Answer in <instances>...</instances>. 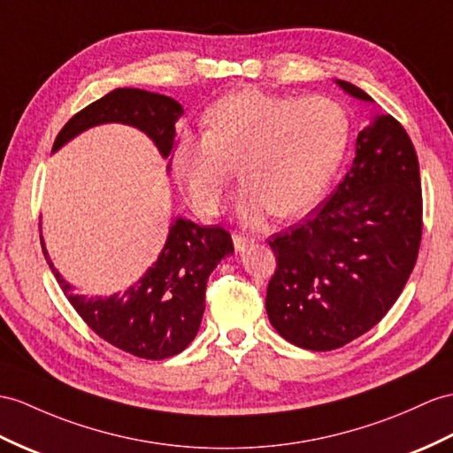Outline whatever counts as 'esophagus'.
<instances>
[{
	"label": "esophagus",
	"mask_w": 453,
	"mask_h": 453,
	"mask_svg": "<svg viewBox=\"0 0 453 453\" xmlns=\"http://www.w3.org/2000/svg\"><path fill=\"white\" fill-rule=\"evenodd\" d=\"M233 242H234L236 251H244L246 248H250V246L253 244L251 238H248V236H244V234H238V233L233 234Z\"/></svg>",
	"instance_id": "1"
}]
</instances>
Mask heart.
<instances>
[{"label":"heart","mask_w":453,"mask_h":453,"mask_svg":"<svg viewBox=\"0 0 453 453\" xmlns=\"http://www.w3.org/2000/svg\"><path fill=\"white\" fill-rule=\"evenodd\" d=\"M205 132L182 130L171 165L192 205L213 215L230 180L228 159L244 176L236 211L259 223L273 211L297 217L321 200L349 143V117L323 96L288 97L244 88L226 94L203 115Z\"/></svg>","instance_id":"1"}]
</instances>
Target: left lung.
I'll return each mask as SVG.
<instances>
[{"label": "left lung", "mask_w": 453, "mask_h": 453, "mask_svg": "<svg viewBox=\"0 0 453 453\" xmlns=\"http://www.w3.org/2000/svg\"><path fill=\"white\" fill-rule=\"evenodd\" d=\"M348 96L361 88L334 81ZM423 233L417 153L392 115L357 134L356 157L336 192L269 242L277 271L267 286L269 321L294 346L342 348L388 313L415 267Z\"/></svg>", "instance_id": "left-lung-1"}]
</instances>
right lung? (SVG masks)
Returning a JSON list of instances; mask_svg holds the SVG:
<instances>
[{
	"instance_id": "add662e5",
	"label": "right lung",
	"mask_w": 453,
	"mask_h": 453,
	"mask_svg": "<svg viewBox=\"0 0 453 453\" xmlns=\"http://www.w3.org/2000/svg\"><path fill=\"white\" fill-rule=\"evenodd\" d=\"M182 113V105L169 96L117 88L76 113L61 128L51 151L61 150L88 128L120 123L143 132L156 143L161 157L171 159L174 125ZM40 240L51 273L84 323L109 344L143 359L171 357L190 344L205 311L209 274L220 259L234 253L233 238L225 228L176 217L157 261L134 284L111 296L88 297L73 292V286L53 267L43 236Z\"/></svg>"
}]
</instances>
